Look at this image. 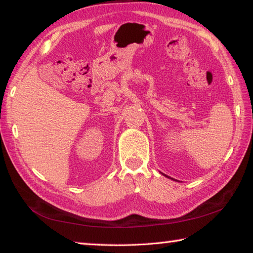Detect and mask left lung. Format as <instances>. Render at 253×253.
<instances>
[{
    "mask_svg": "<svg viewBox=\"0 0 253 253\" xmlns=\"http://www.w3.org/2000/svg\"><path fill=\"white\" fill-rule=\"evenodd\" d=\"M161 173H162V172H161ZM162 174H163V175H166L164 173H162ZM166 177H167V178H169V179H171V180H174V181H178V180H175V179H173V178H170L169 175H166Z\"/></svg>",
    "mask_w": 253,
    "mask_h": 253,
    "instance_id": "obj_1",
    "label": "left lung"
}]
</instances>
